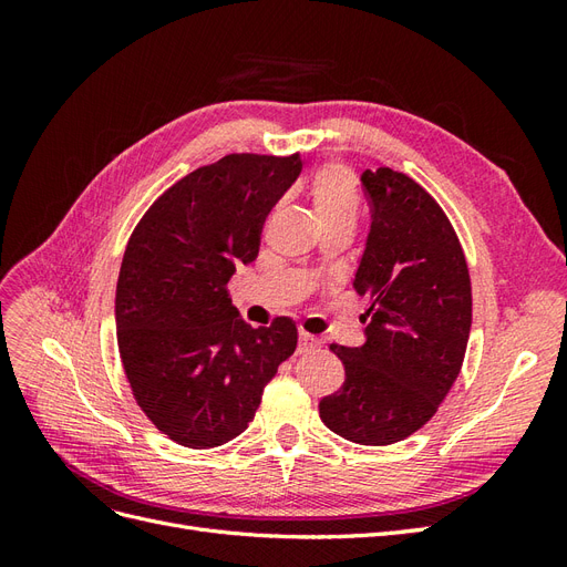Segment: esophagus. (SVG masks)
Segmentation results:
<instances>
[{"label":"esophagus","mask_w":567,"mask_h":567,"mask_svg":"<svg viewBox=\"0 0 567 567\" xmlns=\"http://www.w3.org/2000/svg\"><path fill=\"white\" fill-rule=\"evenodd\" d=\"M319 348H321V340H319V338H315V336H310V333L300 331V338H298V352H300V354H305V352H312V350H319Z\"/></svg>","instance_id":"34e87169"}]
</instances>
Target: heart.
I'll list each match as a JSON object with an SVG mask.
<instances>
[{"label":"heart","mask_w":567,"mask_h":567,"mask_svg":"<svg viewBox=\"0 0 567 567\" xmlns=\"http://www.w3.org/2000/svg\"><path fill=\"white\" fill-rule=\"evenodd\" d=\"M310 203L319 227L333 225V221H352L354 225L359 198L350 169L340 165L319 169L310 186Z\"/></svg>","instance_id":"heart-1"}]
</instances>
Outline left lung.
I'll return each mask as SVG.
<instances>
[{"label": "left lung", "instance_id": "1", "mask_svg": "<svg viewBox=\"0 0 567 567\" xmlns=\"http://www.w3.org/2000/svg\"><path fill=\"white\" fill-rule=\"evenodd\" d=\"M359 182L371 227L352 286L371 305L362 346H331L346 383L319 402V416L340 437L383 447L431 421L454 385L473 300L466 257L435 198L390 167Z\"/></svg>", "mask_w": 567, "mask_h": 567}]
</instances>
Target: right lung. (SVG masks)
<instances>
[{
	"label": "right lung",
	"instance_id": "obj_1",
	"mask_svg": "<svg viewBox=\"0 0 567 567\" xmlns=\"http://www.w3.org/2000/svg\"><path fill=\"white\" fill-rule=\"evenodd\" d=\"M300 169L298 153H231L169 186L130 238L115 288L120 359L144 414L184 447L241 435L296 352V323L252 329L227 284L260 252L265 217Z\"/></svg>",
	"mask_w": 567,
	"mask_h": 567
}]
</instances>
